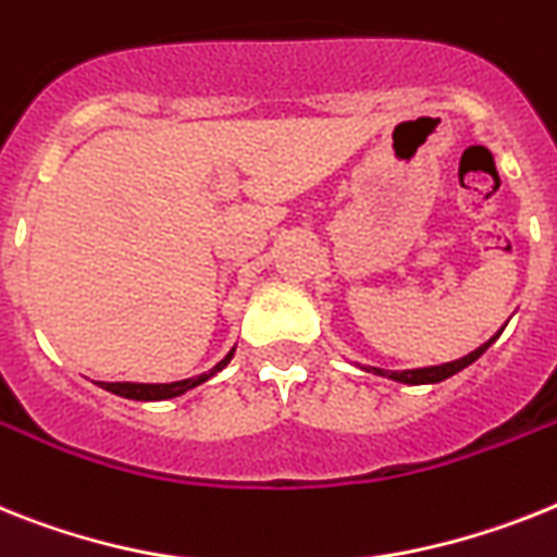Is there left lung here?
<instances>
[{"mask_svg": "<svg viewBox=\"0 0 557 557\" xmlns=\"http://www.w3.org/2000/svg\"><path fill=\"white\" fill-rule=\"evenodd\" d=\"M502 331L504 329L495 331L487 343L479 345L475 350H470L467 357L453 359V362H445V366L410 368V371H385V368H371V366H359V368H362V371H368V373H373V376H385V380H391V382H401V385H436V382H445V380H450V376H456L459 371H465L467 366H473L475 359H479L481 354H484V350H487L490 345L498 339V336H502Z\"/></svg>", "mask_w": 557, "mask_h": 557, "instance_id": "1", "label": "left lung"}]
</instances>
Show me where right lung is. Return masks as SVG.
<instances>
[{"label": "right lung", "mask_w": 557, "mask_h": 557, "mask_svg": "<svg viewBox=\"0 0 557 557\" xmlns=\"http://www.w3.org/2000/svg\"><path fill=\"white\" fill-rule=\"evenodd\" d=\"M237 348V345H235ZM235 348L228 350L226 357L207 373H198V376H189V380H177V382H98V387H104L110 394L124 396V399H135V401H163V399H175V396H184L186 391L191 387L203 385L207 380H212L214 373H221L223 368L232 362L235 357Z\"/></svg>", "instance_id": "1"}]
</instances>
